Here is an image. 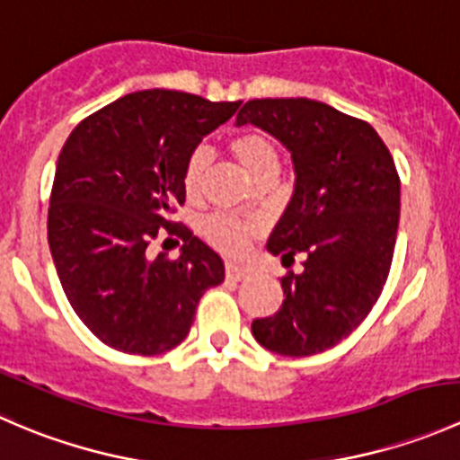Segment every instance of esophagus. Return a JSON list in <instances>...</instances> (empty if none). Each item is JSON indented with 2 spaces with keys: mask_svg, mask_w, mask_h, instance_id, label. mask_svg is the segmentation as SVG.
Instances as JSON below:
<instances>
[{
  "mask_svg": "<svg viewBox=\"0 0 460 460\" xmlns=\"http://www.w3.org/2000/svg\"><path fill=\"white\" fill-rule=\"evenodd\" d=\"M225 271H226V278L229 280H244V278H249L253 273L252 267H247V264H240V262H226L225 264Z\"/></svg>",
  "mask_w": 460,
  "mask_h": 460,
  "instance_id": "esophagus-1",
  "label": "esophagus"
}]
</instances>
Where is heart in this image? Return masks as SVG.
Wrapping results in <instances>:
<instances>
[{"instance_id": "b5f03b06", "label": "heart", "mask_w": 460, "mask_h": 460, "mask_svg": "<svg viewBox=\"0 0 460 460\" xmlns=\"http://www.w3.org/2000/svg\"><path fill=\"white\" fill-rule=\"evenodd\" d=\"M231 153H234L235 160L240 162L244 171H247L252 178H262L264 173H271V171L280 169V153L273 140H269L264 133L258 131H244L240 136H235L229 142ZM208 173V157L207 153L193 151L187 157L182 169V189L187 193V198L196 200L202 196L204 182H207ZM202 234L208 243L213 244L220 252L231 253H243L247 252L252 240L260 234V225L256 220H243V217L226 216V213H216L208 220H204Z\"/></svg>"}]
</instances>
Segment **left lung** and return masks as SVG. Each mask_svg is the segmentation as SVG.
Returning <instances> with one entry per match:
<instances>
[{
    "label": "left lung",
    "mask_w": 460,
    "mask_h": 460,
    "mask_svg": "<svg viewBox=\"0 0 460 460\" xmlns=\"http://www.w3.org/2000/svg\"><path fill=\"white\" fill-rule=\"evenodd\" d=\"M235 124L291 153L294 196L267 249L282 262L307 256L303 273L280 280L282 307L252 323L253 338L280 356L332 349L367 318L392 267L401 216L392 153L372 124L307 97L249 100Z\"/></svg>",
    "instance_id": "1"
}]
</instances>
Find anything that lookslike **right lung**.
I'll return each instance as SVG.
<instances>
[{"mask_svg":"<svg viewBox=\"0 0 460 460\" xmlns=\"http://www.w3.org/2000/svg\"><path fill=\"white\" fill-rule=\"evenodd\" d=\"M240 102L182 91H137L82 119L64 144L49 207V247L68 303L104 345L155 356L187 338L225 262L182 222V169ZM175 234V261L150 256ZM178 243V240H175Z\"/></svg>","mask_w":460,"mask_h":460,"instance_id":"right-lung-1","label":"right lung"}]
</instances>
